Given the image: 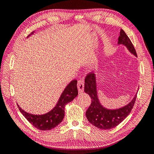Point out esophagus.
<instances>
[{
  "label": "esophagus",
  "mask_w": 154,
  "mask_h": 154,
  "mask_svg": "<svg viewBox=\"0 0 154 154\" xmlns=\"http://www.w3.org/2000/svg\"><path fill=\"white\" fill-rule=\"evenodd\" d=\"M77 88L79 92H82L84 89V80L79 79L77 82Z\"/></svg>",
  "instance_id": "1"
}]
</instances>
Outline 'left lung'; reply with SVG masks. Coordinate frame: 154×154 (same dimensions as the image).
I'll list each match as a JSON object with an SVG mask.
<instances>
[{"label": "left lung", "mask_w": 154, "mask_h": 154, "mask_svg": "<svg viewBox=\"0 0 154 154\" xmlns=\"http://www.w3.org/2000/svg\"><path fill=\"white\" fill-rule=\"evenodd\" d=\"M118 44L126 46L132 54L137 56L131 41L122 29L120 30V35L118 38ZM84 91L91 98V104L85 113L88 120L94 126L103 130L111 129L118 126L130 113L137 96L135 95L128 105L124 107L114 110L105 109L99 103L96 91V77L92 72L87 74L85 77Z\"/></svg>", "instance_id": "8db88e82"}]
</instances>
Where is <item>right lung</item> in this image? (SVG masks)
Instances as JSON below:
<instances>
[{"mask_svg":"<svg viewBox=\"0 0 154 154\" xmlns=\"http://www.w3.org/2000/svg\"><path fill=\"white\" fill-rule=\"evenodd\" d=\"M32 34H33L32 32ZM77 80H72L69 83L60 96L57 105L49 113L36 116L28 113L21 109L17 105L19 110L26 119L34 126L41 130L53 129L61 123L64 117V106L71 102L78 94Z\"/></svg>","mask_w":154,"mask_h":154,"instance_id":"right-lung-1","label":"right lung"}]
</instances>
